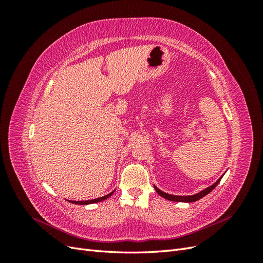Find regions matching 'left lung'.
I'll return each instance as SVG.
<instances>
[{"mask_svg":"<svg viewBox=\"0 0 263 263\" xmlns=\"http://www.w3.org/2000/svg\"><path fill=\"white\" fill-rule=\"evenodd\" d=\"M221 178L222 177H220L216 182L214 183L213 185H211V186H209V187H206L205 190H203V191H201L200 193H197V194H194V195H187V196H179V195H172V194H168V193H164V192H162L161 190H159L157 186H155V189H156V192L160 195V196H162V197H164V198H166V200H169V201H174V202H186V203H192V202H196V201H198V200H201L202 197H204L205 195H208L210 192H212V191L216 187V185L218 184V183L220 182V180H221Z\"/></svg>","mask_w":263,"mask_h":263,"instance_id":"8db88e82","label":"left lung"}]
</instances>
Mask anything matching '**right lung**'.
I'll return each mask as SVG.
<instances>
[{"instance_id":"1","label":"right lung","mask_w":263,"mask_h":263,"mask_svg":"<svg viewBox=\"0 0 263 263\" xmlns=\"http://www.w3.org/2000/svg\"><path fill=\"white\" fill-rule=\"evenodd\" d=\"M114 193V191L112 193H109L105 196H102V197H99V198H94V200H90V201H69L71 203L73 204H79V205H87V204H92V203H98V202H101V201H104L106 200V198H108L110 195H112Z\"/></svg>"}]
</instances>
